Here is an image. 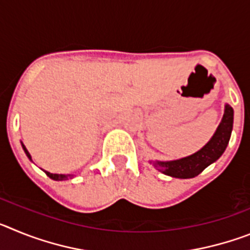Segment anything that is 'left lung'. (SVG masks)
<instances>
[{
  "label": "left lung",
  "mask_w": 250,
  "mask_h": 250,
  "mask_svg": "<svg viewBox=\"0 0 250 250\" xmlns=\"http://www.w3.org/2000/svg\"><path fill=\"white\" fill-rule=\"evenodd\" d=\"M233 109L230 105H225L222 123L216 129L210 141L193 155L174 161H155L152 165L161 173L173 178L188 179L199 175L207 167L222 156L230 139L233 129Z\"/></svg>",
  "instance_id": "8db88e82"
}]
</instances>
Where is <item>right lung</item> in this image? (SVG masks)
<instances>
[{
	"label": "right lung",
	"mask_w": 250,
	"mask_h": 250,
	"mask_svg": "<svg viewBox=\"0 0 250 250\" xmlns=\"http://www.w3.org/2000/svg\"><path fill=\"white\" fill-rule=\"evenodd\" d=\"M22 147H23V150H25L26 152V155H27L28 159H31V155H30V152L27 151V149L25 147V145L22 144ZM46 175L48 176V178L51 179H54V180H65V179H67L68 176H71V175H62V174H52V173H48V171H45Z\"/></svg>",
	"instance_id": "right-lung-1"
}]
</instances>
